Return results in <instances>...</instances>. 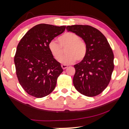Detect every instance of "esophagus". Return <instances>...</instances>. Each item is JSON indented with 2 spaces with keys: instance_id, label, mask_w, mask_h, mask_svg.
<instances>
[{
  "instance_id": "esophagus-1",
  "label": "esophagus",
  "mask_w": 129,
  "mask_h": 129,
  "mask_svg": "<svg viewBox=\"0 0 129 129\" xmlns=\"http://www.w3.org/2000/svg\"><path fill=\"white\" fill-rule=\"evenodd\" d=\"M61 67H62V69L64 70V69H66L68 67V66H67V65H66V64H62Z\"/></svg>"
}]
</instances>
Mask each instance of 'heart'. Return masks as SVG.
<instances>
[{
  "instance_id": "b5f03b06",
  "label": "heart",
  "mask_w": 129,
  "mask_h": 129,
  "mask_svg": "<svg viewBox=\"0 0 129 129\" xmlns=\"http://www.w3.org/2000/svg\"><path fill=\"white\" fill-rule=\"evenodd\" d=\"M58 42L61 47H68L65 52L66 54L60 58L59 62L63 64H70L75 62L77 59L81 61L85 58L87 48L85 42L80 40L79 36L74 33L69 32L63 34L58 38ZM55 41H51L48 45V50L54 59L58 60L61 55V47Z\"/></svg>"
}]
</instances>
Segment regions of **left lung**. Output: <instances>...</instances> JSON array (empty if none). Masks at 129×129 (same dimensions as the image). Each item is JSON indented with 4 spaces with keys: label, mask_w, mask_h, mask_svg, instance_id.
<instances>
[{
    "label": "left lung",
    "mask_w": 129,
    "mask_h": 129,
    "mask_svg": "<svg viewBox=\"0 0 129 129\" xmlns=\"http://www.w3.org/2000/svg\"><path fill=\"white\" fill-rule=\"evenodd\" d=\"M67 30L82 38L87 48L85 58L74 66V86L87 96L98 95L107 87L113 71L112 48L103 34L92 26L74 25L67 26Z\"/></svg>",
    "instance_id": "left-lung-1"
}]
</instances>
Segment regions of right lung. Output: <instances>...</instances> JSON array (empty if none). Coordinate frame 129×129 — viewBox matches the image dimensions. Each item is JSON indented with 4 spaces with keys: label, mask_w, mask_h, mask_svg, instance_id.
<instances>
[{
    "label": "right lung",
    "mask_w": 129,
    "mask_h": 129,
    "mask_svg": "<svg viewBox=\"0 0 129 129\" xmlns=\"http://www.w3.org/2000/svg\"><path fill=\"white\" fill-rule=\"evenodd\" d=\"M66 28L45 23L37 25L19 42L14 56L16 75L20 85L29 95L42 98L55 88L63 69L51 55L48 45Z\"/></svg>",
    "instance_id": "obj_1"
}]
</instances>
